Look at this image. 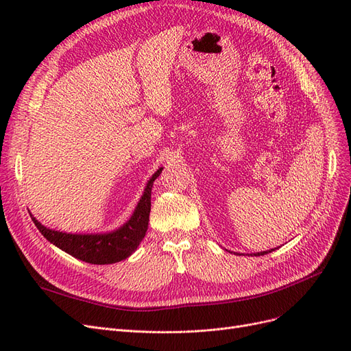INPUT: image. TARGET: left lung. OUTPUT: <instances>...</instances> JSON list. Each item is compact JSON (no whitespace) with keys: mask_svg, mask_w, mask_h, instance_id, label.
Returning <instances> with one entry per match:
<instances>
[{"mask_svg":"<svg viewBox=\"0 0 351 351\" xmlns=\"http://www.w3.org/2000/svg\"><path fill=\"white\" fill-rule=\"evenodd\" d=\"M274 249L271 250H267V252H261V253H254V256H262V254H267V253H271Z\"/></svg>","mask_w":351,"mask_h":351,"instance_id":"1","label":"left lung"}]
</instances>
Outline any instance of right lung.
I'll return each instance as SVG.
<instances>
[{"label":"right lung","mask_w":351,"mask_h":351,"mask_svg":"<svg viewBox=\"0 0 351 351\" xmlns=\"http://www.w3.org/2000/svg\"><path fill=\"white\" fill-rule=\"evenodd\" d=\"M161 171L162 168H159L147 182L143 196L137 204L132 218L121 228L108 232V234H67V232H60L44 227L34 217H32V221L35 222L42 236L48 241L74 258L92 265L120 262L130 256L146 234L151 212L152 186Z\"/></svg>","instance_id":"right-lung-1"}]
</instances>
